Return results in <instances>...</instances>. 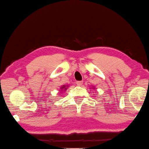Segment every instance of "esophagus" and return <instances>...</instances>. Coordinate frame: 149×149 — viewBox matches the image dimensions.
<instances>
[{
	"instance_id": "obj_1",
	"label": "esophagus",
	"mask_w": 149,
	"mask_h": 149,
	"mask_svg": "<svg viewBox=\"0 0 149 149\" xmlns=\"http://www.w3.org/2000/svg\"><path fill=\"white\" fill-rule=\"evenodd\" d=\"M76 83H77L78 86H81L82 83H83V82H82V81H77Z\"/></svg>"
}]
</instances>
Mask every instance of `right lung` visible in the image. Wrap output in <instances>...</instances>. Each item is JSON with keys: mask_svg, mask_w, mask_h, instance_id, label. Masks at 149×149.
<instances>
[{"mask_svg": "<svg viewBox=\"0 0 149 149\" xmlns=\"http://www.w3.org/2000/svg\"><path fill=\"white\" fill-rule=\"evenodd\" d=\"M65 88V86H63V87H62V88ZM66 89H67V88H65L64 90H66Z\"/></svg>", "mask_w": 149, "mask_h": 149, "instance_id": "add662e5", "label": "right lung"}]
</instances>
